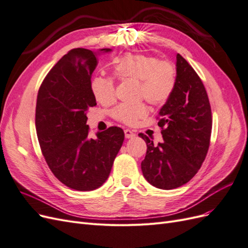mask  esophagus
<instances>
[{
    "instance_id": "1",
    "label": "esophagus",
    "mask_w": 248,
    "mask_h": 248,
    "mask_svg": "<svg viewBox=\"0 0 248 248\" xmlns=\"http://www.w3.org/2000/svg\"><path fill=\"white\" fill-rule=\"evenodd\" d=\"M124 133H125V138L126 139H133L134 137H136V133H134L132 130L130 129H126L124 130Z\"/></svg>"
}]
</instances>
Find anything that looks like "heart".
I'll use <instances>...</instances> for the list:
<instances>
[{
  "mask_svg": "<svg viewBox=\"0 0 248 248\" xmlns=\"http://www.w3.org/2000/svg\"><path fill=\"white\" fill-rule=\"evenodd\" d=\"M114 72L119 78L140 81V96L157 107L169 101L177 84L174 64L159 61L152 56L127 54L115 63ZM91 91L94 98L103 106H109L116 100L115 81L111 78L94 77L91 80ZM147 114L148 108L142 103L137 106L121 104L112 111L114 118L126 125H136Z\"/></svg>",
  "mask_w": 248,
  "mask_h": 248,
  "instance_id": "b5f03b06",
  "label": "heart"
}]
</instances>
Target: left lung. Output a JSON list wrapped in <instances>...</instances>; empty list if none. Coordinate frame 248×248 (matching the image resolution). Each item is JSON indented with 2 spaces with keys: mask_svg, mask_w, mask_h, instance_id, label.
I'll list each match as a JSON object with an SVG mask.
<instances>
[{
  "mask_svg": "<svg viewBox=\"0 0 248 248\" xmlns=\"http://www.w3.org/2000/svg\"><path fill=\"white\" fill-rule=\"evenodd\" d=\"M177 84L159 110L163 141L154 145L144 133L147 153L141 171L160 189H174L191 180L204 162L212 129L211 107L206 89L188 62L177 54Z\"/></svg>",
  "mask_w": 248,
  "mask_h": 248,
  "instance_id": "left-lung-1",
  "label": "left lung"
}]
</instances>
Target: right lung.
I'll use <instances>...</instances> for the list:
<instances>
[{
    "label": "right lung",
    "instance_id": "obj_1",
    "mask_svg": "<svg viewBox=\"0 0 248 248\" xmlns=\"http://www.w3.org/2000/svg\"><path fill=\"white\" fill-rule=\"evenodd\" d=\"M110 51L71 49L47 73L37 95L35 123L42 154L59 181L74 190H94L106 182L124 140L120 127L92 139L87 125V110L96 106L91 77L97 56Z\"/></svg>",
    "mask_w": 248,
    "mask_h": 248
}]
</instances>
